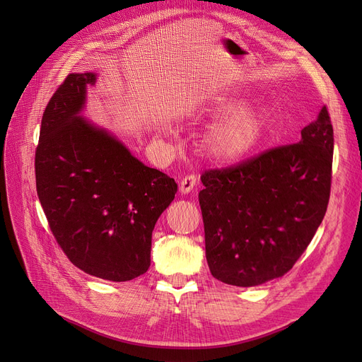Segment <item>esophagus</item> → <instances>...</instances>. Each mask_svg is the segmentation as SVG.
I'll list each match as a JSON object with an SVG mask.
<instances>
[{"label": "esophagus", "mask_w": 362, "mask_h": 362, "mask_svg": "<svg viewBox=\"0 0 362 362\" xmlns=\"http://www.w3.org/2000/svg\"><path fill=\"white\" fill-rule=\"evenodd\" d=\"M195 185H197V176L194 173L185 176L182 179V182H180V191H182V194H189V192H191L192 189L195 187Z\"/></svg>", "instance_id": "1"}]
</instances>
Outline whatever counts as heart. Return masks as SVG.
I'll list each match as a JSON object with an SVG mask.
<instances>
[{
	"mask_svg": "<svg viewBox=\"0 0 362 362\" xmlns=\"http://www.w3.org/2000/svg\"><path fill=\"white\" fill-rule=\"evenodd\" d=\"M240 98L229 97L221 100L214 116L221 119L208 136V151L220 161L232 163L245 158L254 152L265 135V117L261 112L246 110Z\"/></svg>",
	"mask_w": 362,
	"mask_h": 362,
	"instance_id": "b5f03b06",
	"label": "heart"
}]
</instances>
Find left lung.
Returning <instances> with one entry per match:
<instances>
[{"mask_svg":"<svg viewBox=\"0 0 362 362\" xmlns=\"http://www.w3.org/2000/svg\"><path fill=\"white\" fill-rule=\"evenodd\" d=\"M332 164L333 126L325 105L299 142L205 170L198 199L211 274L242 288L286 274L325 218Z\"/></svg>","mask_w":362,"mask_h":362,"instance_id":"obj_1","label":"left lung"}]
</instances>
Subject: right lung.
Returning <instances> with one entry per match:
<instances>
[{"label": "right lung", "instance_id": "right-lung-1", "mask_svg": "<svg viewBox=\"0 0 362 362\" xmlns=\"http://www.w3.org/2000/svg\"><path fill=\"white\" fill-rule=\"evenodd\" d=\"M93 83V73H71L47 104L35 152L36 192L76 267L127 281L149 269L152 230L177 185L79 116Z\"/></svg>", "mask_w": 362, "mask_h": 362}]
</instances>
